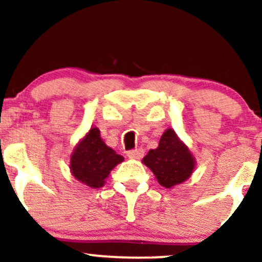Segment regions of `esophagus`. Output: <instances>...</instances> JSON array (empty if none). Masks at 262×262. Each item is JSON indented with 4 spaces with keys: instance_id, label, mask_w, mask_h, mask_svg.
Here are the masks:
<instances>
[{
    "instance_id": "esophagus-1",
    "label": "esophagus",
    "mask_w": 262,
    "mask_h": 262,
    "mask_svg": "<svg viewBox=\"0 0 262 262\" xmlns=\"http://www.w3.org/2000/svg\"><path fill=\"white\" fill-rule=\"evenodd\" d=\"M127 156L129 157V159L140 160L141 157L144 156V150H143V149H135V150H130V151H128Z\"/></svg>"
}]
</instances>
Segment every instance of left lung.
<instances>
[{
	"label": "left lung",
	"instance_id": "1",
	"mask_svg": "<svg viewBox=\"0 0 262 262\" xmlns=\"http://www.w3.org/2000/svg\"><path fill=\"white\" fill-rule=\"evenodd\" d=\"M143 163L155 174L160 185L172 189L190 178L196 161L187 145L168 128L163 132L159 146L147 152Z\"/></svg>",
	"mask_w": 262,
	"mask_h": 262
}]
</instances>
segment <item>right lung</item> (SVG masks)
<instances>
[{
    "label": "right lung",
    "mask_w": 262,
    "mask_h": 262,
    "mask_svg": "<svg viewBox=\"0 0 262 262\" xmlns=\"http://www.w3.org/2000/svg\"><path fill=\"white\" fill-rule=\"evenodd\" d=\"M123 160L124 157L101 139L99 128L93 127L75 145L69 168L77 181L90 188H101L112 169Z\"/></svg>",
    "instance_id": "add662e5"
}]
</instances>
